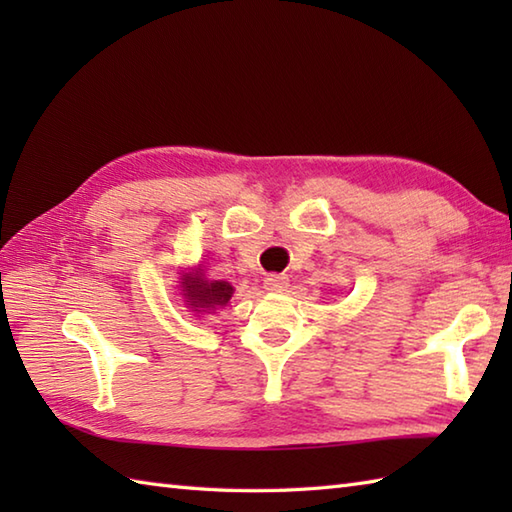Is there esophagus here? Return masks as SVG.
<instances>
[{"mask_svg": "<svg viewBox=\"0 0 512 512\" xmlns=\"http://www.w3.org/2000/svg\"><path fill=\"white\" fill-rule=\"evenodd\" d=\"M286 286H288V277L286 275H268L264 279V288L268 292H281V290H286Z\"/></svg>", "mask_w": 512, "mask_h": 512, "instance_id": "obj_1", "label": "esophagus"}]
</instances>
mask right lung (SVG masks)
I'll list each match as a JSON object with an SVG mask.
<instances>
[{
  "instance_id": "1",
  "label": "right lung",
  "mask_w": 512,
  "mask_h": 512,
  "mask_svg": "<svg viewBox=\"0 0 512 512\" xmlns=\"http://www.w3.org/2000/svg\"><path fill=\"white\" fill-rule=\"evenodd\" d=\"M184 284V299L187 306L195 308V312H206L217 306H226L228 299L233 297V286L228 281H209L195 273Z\"/></svg>"
}]
</instances>
